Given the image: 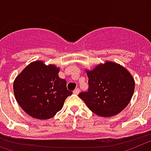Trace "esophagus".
<instances>
[{
	"mask_svg": "<svg viewBox=\"0 0 151 151\" xmlns=\"http://www.w3.org/2000/svg\"><path fill=\"white\" fill-rule=\"evenodd\" d=\"M79 92H80V90L78 88H76L75 90H74V94H78L79 93Z\"/></svg>",
	"mask_w": 151,
	"mask_h": 151,
	"instance_id": "1",
	"label": "esophagus"
}]
</instances>
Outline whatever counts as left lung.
<instances>
[{"mask_svg":"<svg viewBox=\"0 0 151 151\" xmlns=\"http://www.w3.org/2000/svg\"><path fill=\"white\" fill-rule=\"evenodd\" d=\"M86 72L89 78L88 91L78 96L93 113L102 117H112L130 103L135 83L126 68L108 61Z\"/></svg>","mask_w":151,"mask_h":151,"instance_id":"obj_1","label":"left lung"}]
</instances>
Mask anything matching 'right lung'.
I'll list each match as a JSON object with an SVG mask.
<instances>
[{"label": "right lung", "instance_id": "add662e5", "mask_svg": "<svg viewBox=\"0 0 151 151\" xmlns=\"http://www.w3.org/2000/svg\"><path fill=\"white\" fill-rule=\"evenodd\" d=\"M59 68L43 61L30 63L14 81V93L20 107L34 119L46 120L62 109L72 94L58 76Z\"/></svg>", "mask_w": 151, "mask_h": 151}]
</instances>
